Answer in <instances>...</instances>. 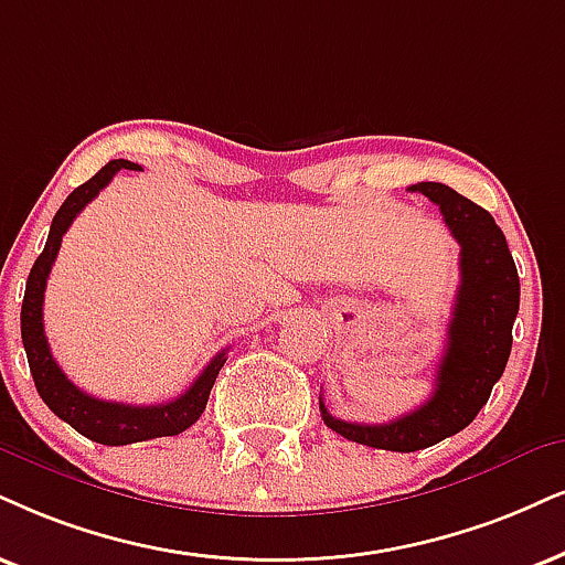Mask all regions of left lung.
Listing matches in <instances>:
<instances>
[{"mask_svg": "<svg viewBox=\"0 0 565 565\" xmlns=\"http://www.w3.org/2000/svg\"><path fill=\"white\" fill-rule=\"evenodd\" d=\"M409 190L423 192L438 205L461 247V281L433 396L414 412L383 425L335 419L320 398V414L331 430L362 446L402 454L433 446L472 423L503 375L519 312L516 263L495 218L448 184L417 182Z\"/></svg>", "mask_w": 565, "mask_h": 565, "instance_id": "1", "label": "left lung"}]
</instances>
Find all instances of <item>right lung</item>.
Here are the masks:
<instances>
[{
    "instance_id": "right-lung-1",
    "label": "right lung",
    "mask_w": 565,
    "mask_h": 565,
    "mask_svg": "<svg viewBox=\"0 0 565 565\" xmlns=\"http://www.w3.org/2000/svg\"><path fill=\"white\" fill-rule=\"evenodd\" d=\"M119 169L135 171L140 167L132 161L114 159L106 163L98 174H93L88 182L70 192L67 200H64L62 209L56 211V216L52 221L44 253L35 258L31 274H28L23 310H20V333H23L28 365H31V375L39 396L44 398V404L56 414V417L64 419L67 425H73L77 433L85 435V438L104 443V446H127V443L167 438V435H180L188 430L190 425L198 423L200 414H203L205 404H209L213 383H216L218 370L224 367L226 362L224 349V352L213 356L209 367L195 377V383H192L182 396H177L174 402L153 406L102 402V398L88 396L85 391L77 388L75 383H70L67 375H64L60 365H56L44 333V291L49 270H52L56 253H60L64 232L70 230V224H73L77 213H81L85 205L111 182V177L117 174Z\"/></svg>"
}]
</instances>
